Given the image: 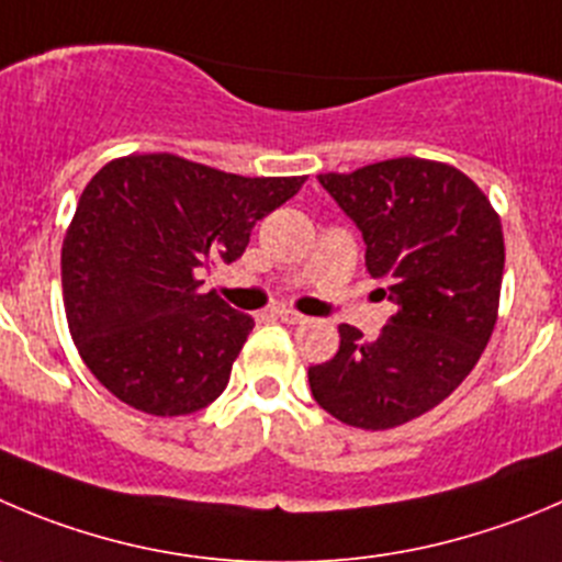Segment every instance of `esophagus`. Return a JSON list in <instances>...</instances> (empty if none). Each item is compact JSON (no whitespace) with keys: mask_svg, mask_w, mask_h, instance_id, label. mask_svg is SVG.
<instances>
[{"mask_svg":"<svg viewBox=\"0 0 562 562\" xmlns=\"http://www.w3.org/2000/svg\"><path fill=\"white\" fill-rule=\"evenodd\" d=\"M276 317L281 319V323H286V325H301V323H306V317H303V314L292 312V308H286V306L276 308Z\"/></svg>","mask_w":562,"mask_h":562,"instance_id":"esophagus-1","label":"esophagus"}]
</instances>
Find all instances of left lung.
<instances>
[{"label": "left lung", "instance_id": "obj_1", "mask_svg": "<svg viewBox=\"0 0 562 562\" xmlns=\"http://www.w3.org/2000/svg\"><path fill=\"white\" fill-rule=\"evenodd\" d=\"M317 179L361 228L367 270L397 308L372 341L339 325V350L308 367V386L345 425L392 430L445 403L483 356L505 270L499 215L467 173L436 159Z\"/></svg>", "mask_w": 562, "mask_h": 562}]
</instances>
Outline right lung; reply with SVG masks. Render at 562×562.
Returning <instances> with one entry per match:
<instances>
[{
    "label": "right lung",
    "mask_w": 562,
    "mask_h": 562,
    "mask_svg": "<svg viewBox=\"0 0 562 562\" xmlns=\"http://www.w3.org/2000/svg\"><path fill=\"white\" fill-rule=\"evenodd\" d=\"M306 176H237L179 154L106 162L79 195L63 239V303L88 370L121 403L184 416L215 403L254 330L198 267L232 265L256 221Z\"/></svg>",
    "instance_id": "right-lung-1"
}]
</instances>
